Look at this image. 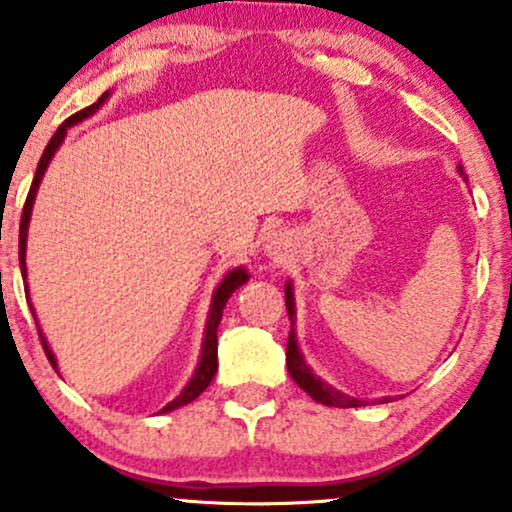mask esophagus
Listing matches in <instances>:
<instances>
[{
    "mask_svg": "<svg viewBox=\"0 0 512 512\" xmlns=\"http://www.w3.org/2000/svg\"><path fill=\"white\" fill-rule=\"evenodd\" d=\"M288 239H285L280 232H271L266 236V244H263V251H266L268 258H273V261H285V258L290 256V249H288Z\"/></svg>",
    "mask_w": 512,
    "mask_h": 512,
    "instance_id": "1",
    "label": "esophagus"
}]
</instances>
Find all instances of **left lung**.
<instances>
[{
	"instance_id": "left-lung-1",
	"label": "left lung",
	"mask_w": 512,
	"mask_h": 512,
	"mask_svg": "<svg viewBox=\"0 0 512 512\" xmlns=\"http://www.w3.org/2000/svg\"><path fill=\"white\" fill-rule=\"evenodd\" d=\"M456 170H459L461 178L466 180L461 166ZM285 307H288V317H290V334H288V351H285V364H288V373L293 376V381L298 383V386L305 390L312 400H317V403H322V405H329V408H361V405H366V400L351 398V395L342 393V390L329 386L327 381H322L320 376H315V373H312V368L307 366L305 356H302V351L298 346V332H295L293 280H288V283H285ZM388 400L390 398H383V400H376V403H388Z\"/></svg>"
}]
</instances>
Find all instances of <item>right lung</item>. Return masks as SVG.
Listing matches in <instances>:
<instances>
[{"mask_svg": "<svg viewBox=\"0 0 512 512\" xmlns=\"http://www.w3.org/2000/svg\"><path fill=\"white\" fill-rule=\"evenodd\" d=\"M109 95L112 92H104V95L97 100L95 104H90V107H85L82 112L73 114L70 119H65L63 124L58 126V131L53 134V139L48 141L46 151H43L41 161H38V168H36V175H34V183H31V190H29V197H26V205H24V212H21V224H19V266H21V278H26V236H29V222H31V210H34V202H36V192H38V185H41L43 175H46L48 170V163L53 161V156H56V151L60 148V144L65 141V134H68L70 126L85 122L87 117H92V114L97 112V109L102 107L104 102L109 100ZM249 280V271H246L244 266H236L232 271L227 273V276L222 278V283L214 288L212 293V305H210V315H207V322H205V337H202V349H200V361H197V368L195 373H192V378L188 383H185V388L180 390V395H175L173 400L166 405V408H161V412H170V410H178L183 408V405L192 403V400L197 398V395L202 393L207 386L212 383L214 373H217V327L219 322H222V312L224 307H227V300L232 298V293L236 288H241V285ZM26 290V300H29L31 305V298H29V283L24 285ZM31 312H34V307H31ZM36 320V315H34ZM36 327H38V320H36ZM38 334H41V344H43V351H46L48 361H51L53 368L58 371V361H56V354L51 351V344L46 342V337H43L41 327H38Z\"/></svg>", "mask_w": 512, "mask_h": 512, "instance_id": "1", "label": "right lung"}]
</instances>
